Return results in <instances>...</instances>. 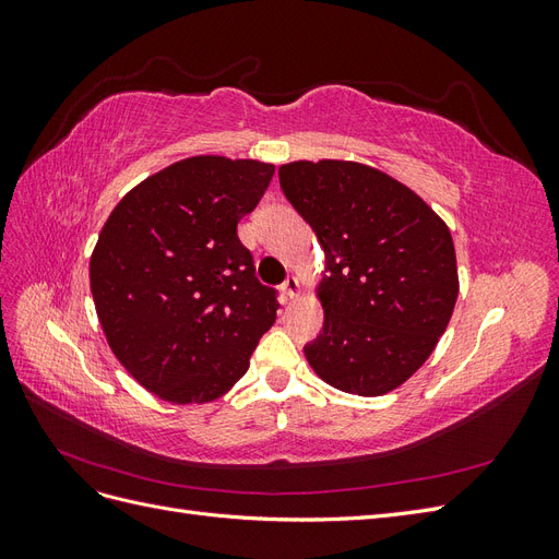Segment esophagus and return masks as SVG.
Wrapping results in <instances>:
<instances>
[{"label":"esophagus","instance_id":"1","mask_svg":"<svg viewBox=\"0 0 559 559\" xmlns=\"http://www.w3.org/2000/svg\"><path fill=\"white\" fill-rule=\"evenodd\" d=\"M282 294L289 298V300L296 298L300 294V282L296 277H286L284 284H282Z\"/></svg>","mask_w":559,"mask_h":559}]
</instances>
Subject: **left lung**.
Segmentation results:
<instances>
[{
	"mask_svg": "<svg viewBox=\"0 0 559 559\" xmlns=\"http://www.w3.org/2000/svg\"><path fill=\"white\" fill-rule=\"evenodd\" d=\"M280 186L324 249V329L314 373L347 394L382 396L425 364L460 294L445 222L408 186L354 160H294Z\"/></svg>",
	"mask_w": 559,
	"mask_h": 559,
	"instance_id": "left-lung-1",
	"label": "left lung"
}]
</instances>
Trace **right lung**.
I'll return each mask as SVG.
<instances>
[{
    "mask_svg": "<svg viewBox=\"0 0 559 559\" xmlns=\"http://www.w3.org/2000/svg\"><path fill=\"white\" fill-rule=\"evenodd\" d=\"M275 165L193 156L123 195L91 257L107 343L151 394L177 405L224 396L275 324L277 298L257 280L238 224Z\"/></svg>",
    "mask_w": 559,
    "mask_h": 559,
    "instance_id": "obj_1",
    "label": "right lung"
}]
</instances>
